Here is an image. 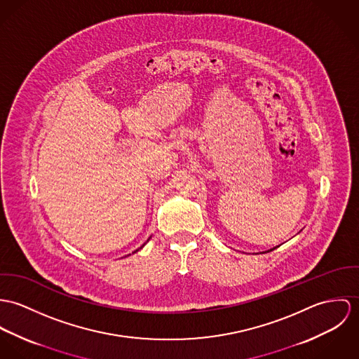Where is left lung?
<instances>
[{
    "mask_svg": "<svg viewBox=\"0 0 359 359\" xmlns=\"http://www.w3.org/2000/svg\"><path fill=\"white\" fill-rule=\"evenodd\" d=\"M274 249H276V248H274ZM271 250H273V249H271ZM271 250H269V252H271Z\"/></svg>",
    "mask_w": 359,
    "mask_h": 359,
    "instance_id": "8db88e82",
    "label": "left lung"
}]
</instances>
